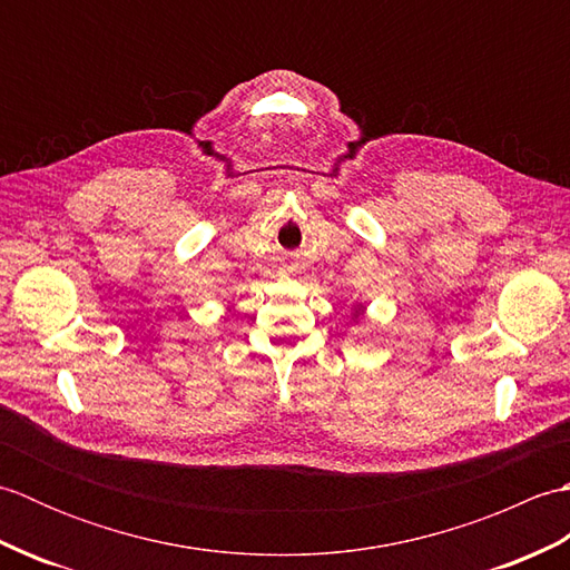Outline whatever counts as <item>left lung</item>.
<instances>
[{"instance_id":"8db88e82","label":"left lung","mask_w":570,"mask_h":570,"mask_svg":"<svg viewBox=\"0 0 570 570\" xmlns=\"http://www.w3.org/2000/svg\"><path fill=\"white\" fill-rule=\"evenodd\" d=\"M362 311H365V306H362V304H360V306H355V311H353V321H357V318L362 316Z\"/></svg>"}]
</instances>
